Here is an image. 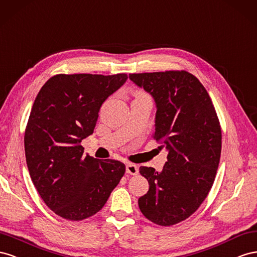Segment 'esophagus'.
Instances as JSON below:
<instances>
[{
    "mask_svg": "<svg viewBox=\"0 0 257 257\" xmlns=\"http://www.w3.org/2000/svg\"><path fill=\"white\" fill-rule=\"evenodd\" d=\"M126 171H127V173H129L131 175H136V174H138L139 169H138V167L134 164H127Z\"/></svg>",
    "mask_w": 257,
    "mask_h": 257,
    "instance_id": "1",
    "label": "esophagus"
}]
</instances>
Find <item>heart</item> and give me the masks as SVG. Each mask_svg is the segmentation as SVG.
<instances>
[{"instance_id": "heart-1", "label": "heart", "mask_w": 257, "mask_h": 257, "mask_svg": "<svg viewBox=\"0 0 257 257\" xmlns=\"http://www.w3.org/2000/svg\"><path fill=\"white\" fill-rule=\"evenodd\" d=\"M137 94H145V93L142 91H139V92H137Z\"/></svg>"}]
</instances>
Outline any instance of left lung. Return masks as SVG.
<instances>
[{
  "label": "left lung",
  "instance_id": "8db88e82",
  "mask_svg": "<svg viewBox=\"0 0 257 257\" xmlns=\"http://www.w3.org/2000/svg\"><path fill=\"white\" fill-rule=\"evenodd\" d=\"M129 78L155 100L153 138L169 151L163 171L140 167L150 189L139 198V208L151 222L172 226L196 212L213 185L222 150L221 124L206 88L190 73H134Z\"/></svg>",
  "mask_w": 257,
  "mask_h": 257
}]
</instances>
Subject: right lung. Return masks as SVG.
<instances>
[{"label":"right lung","mask_w":257,"mask_h":257,"mask_svg":"<svg viewBox=\"0 0 257 257\" xmlns=\"http://www.w3.org/2000/svg\"><path fill=\"white\" fill-rule=\"evenodd\" d=\"M128 78L57 74L35 98L25 131L27 166L46 206L69 221H82L104 207L126 172L118 160L84 155L80 145L96 127L102 103Z\"/></svg>","instance_id":"right-lung-1"}]
</instances>
